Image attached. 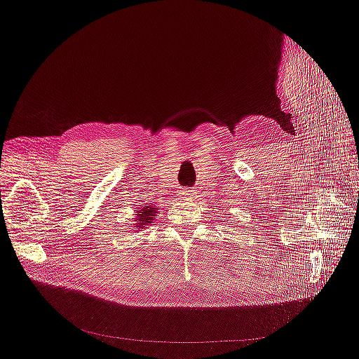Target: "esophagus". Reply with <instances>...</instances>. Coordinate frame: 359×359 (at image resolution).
<instances>
[{"label": "esophagus", "instance_id": "34e87169", "mask_svg": "<svg viewBox=\"0 0 359 359\" xmlns=\"http://www.w3.org/2000/svg\"><path fill=\"white\" fill-rule=\"evenodd\" d=\"M179 194L182 198H196L197 197V191L193 189H182L179 191Z\"/></svg>", "mask_w": 359, "mask_h": 359}]
</instances>
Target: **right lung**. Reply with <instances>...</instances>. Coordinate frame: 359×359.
Wrapping results in <instances>:
<instances>
[{
    "instance_id": "obj_1",
    "label": "right lung",
    "mask_w": 359,
    "mask_h": 359,
    "mask_svg": "<svg viewBox=\"0 0 359 359\" xmlns=\"http://www.w3.org/2000/svg\"><path fill=\"white\" fill-rule=\"evenodd\" d=\"M155 208L154 207H142L140 210H137V228H144L145 225H148L151 222V219L155 218Z\"/></svg>"
}]
</instances>
